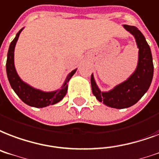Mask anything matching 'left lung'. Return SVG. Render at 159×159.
Wrapping results in <instances>:
<instances>
[{
  "mask_svg": "<svg viewBox=\"0 0 159 159\" xmlns=\"http://www.w3.org/2000/svg\"><path fill=\"white\" fill-rule=\"evenodd\" d=\"M123 26L134 36L139 49V63L136 71L127 81L107 93L99 90L93 74L91 76L92 90L96 98L107 107L118 109L127 108L137 103L148 90L153 76L151 49L144 36L136 26L128 25Z\"/></svg>",
  "mask_w": 159,
  "mask_h": 159,
  "instance_id": "1",
  "label": "left lung"
}]
</instances>
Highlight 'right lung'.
I'll return each instance as SVG.
<instances>
[{"label": "right lung", "instance_id": "obj_1", "mask_svg": "<svg viewBox=\"0 0 159 159\" xmlns=\"http://www.w3.org/2000/svg\"><path fill=\"white\" fill-rule=\"evenodd\" d=\"M21 31L22 29H20L18 31L14 40L11 42L7 53V73L10 84L11 86L12 89L15 91L16 95L21 99V101L29 106L34 107H44L49 105L57 103L66 95L67 92V82L76 72L77 69H75L69 73L61 88L55 92H51V93L42 92L25 83L23 81H21L17 75L14 66V49Z\"/></svg>", "mask_w": 159, "mask_h": 159}]
</instances>
